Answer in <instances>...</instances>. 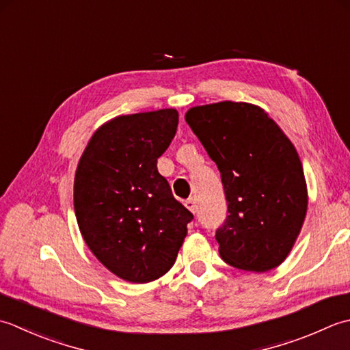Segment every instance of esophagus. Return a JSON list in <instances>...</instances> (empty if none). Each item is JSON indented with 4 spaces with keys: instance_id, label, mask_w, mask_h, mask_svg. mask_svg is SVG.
Returning <instances> with one entry per match:
<instances>
[{
    "instance_id": "obj_1",
    "label": "esophagus",
    "mask_w": 350,
    "mask_h": 350,
    "mask_svg": "<svg viewBox=\"0 0 350 350\" xmlns=\"http://www.w3.org/2000/svg\"><path fill=\"white\" fill-rule=\"evenodd\" d=\"M184 205L185 206H187V208L191 211V213H193V215H195V213H196V210H198V206H196V202H195V199H191V198H189L187 199V201H185L184 202Z\"/></svg>"
}]
</instances>
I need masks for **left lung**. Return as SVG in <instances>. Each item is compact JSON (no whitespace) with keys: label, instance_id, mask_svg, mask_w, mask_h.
Returning a JSON list of instances; mask_svg holds the SVG:
<instances>
[{"label":"left lung","instance_id":"obj_1","mask_svg":"<svg viewBox=\"0 0 350 350\" xmlns=\"http://www.w3.org/2000/svg\"><path fill=\"white\" fill-rule=\"evenodd\" d=\"M185 120L222 178L228 216L216 231L222 260L256 273L280 266L308 205L293 144L265 110L246 103L193 107Z\"/></svg>","mask_w":350,"mask_h":350}]
</instances>
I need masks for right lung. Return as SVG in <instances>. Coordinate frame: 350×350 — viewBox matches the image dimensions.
I'll use <instances>...</instances> for the list:
<instances>
[{
    "mask_svg": "<svg viewBox=\"0 0 350 350\" xmlns=\"http://www.w3.org/2000/svg\"><path fill=\"white\" fill-rule=\"evenodd\" d=\"M176 126L174 109L115 118L92 135L78 163L74 208L83 239L125 281L165 275L193 219L157 170Z\"/></svg>",
    "mask_w": 350,
    "mask_h": 350,
    "instance_id": "right-lung-1",
    "label": "right lung"
}]
</instances>
